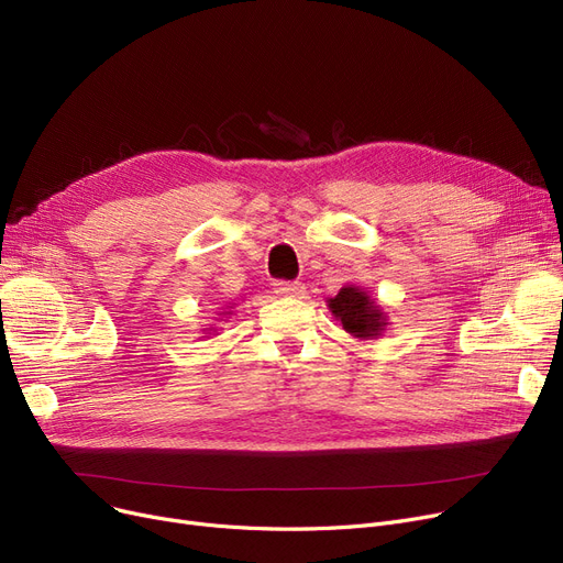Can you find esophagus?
<instances>
[{
  "instance_id": "obj_1",
  "label": "esophagus",
  "mask_w": 563,
  "mask_h": 563,
  "mask_svg": "<svg viewBox=\"0 0 563 563\" xmlns=\"http://www.w3.org/2000/svg\"><path fill=\"white\" fill-rule=\"evenodd\" d=\"M303 289L306 287L299 280H276L274 283V291L278 294V297H301Z\"/></svg>"
}]
</instances>
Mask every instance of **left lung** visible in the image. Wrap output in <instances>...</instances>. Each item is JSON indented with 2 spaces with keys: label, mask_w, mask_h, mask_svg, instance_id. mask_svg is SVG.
<instances>
[{
  "label": "left lung",
  "mask_w": 563,
  "mask_h": 563,
  "mask_svg": "<svg viewBox=\"0 0 563 563\" xmlns=\"http://www.w3.org/2000/svg\"><path fill=\"white\" fill-rule=\"evenodd\" d=\"M329 308L342 321L344 331L356 338L378 335L383 327H386L383 312L374 306L365 291L356 287H342L335 299H329Z\"/></svg>",
  "instance_id": "obj_1"
}]
</instances>
